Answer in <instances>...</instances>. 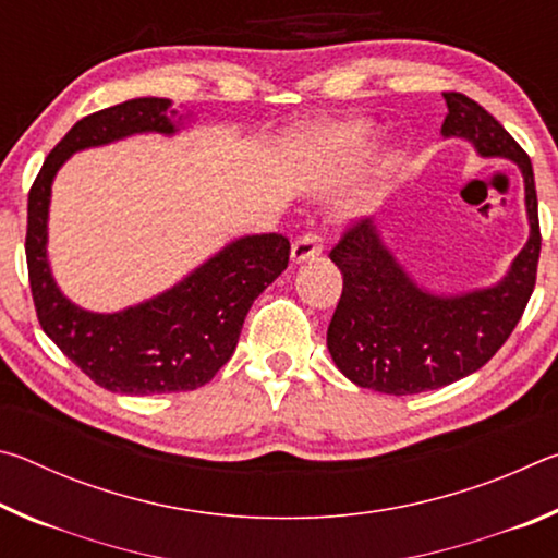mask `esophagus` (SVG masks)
<instances>
[{
    "label": "esophagus",
    "mask_w": 558,
    "mask_h": 558,
    "mask_svg": "<svg viewBox=\"0 0 558 558\" xmlns=\"http://www.w3.org/2000/svg\"><path fill=\"white\" fill-rule=\"evenodd\" d=\"M319 253H323V233L307 231V233H302L295 243H292L290 256H292V260L300 263V260L315 258V256H319Z\"/></svg>",
    "instance_id": "1"
}]
</instances>
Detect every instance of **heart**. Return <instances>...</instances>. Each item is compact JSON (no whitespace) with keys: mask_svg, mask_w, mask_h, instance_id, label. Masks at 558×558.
Segmentation results:
<instances>
[{"mask_svg":"<svg viewBox=\"0 0 558 558\" xmlns=\"http://www.w3.org/2000/svg\"><path fill=\"white\" fill-rule=\"evenodd\" d=\"M359 137H362V128H339L332 132H325L323 137H317V143L319 145H349Z\"/></svg>","mask_w":558,"mask_h":558,"instance_id":"obj_1","label":"heart"}]
</instances>
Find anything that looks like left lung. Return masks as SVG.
Here are the masks:
<instances>
[{
  "label": "left lung",
  "mask_w": 558,
  "mask_h": 558,
  "mask_svg": "<svg viewBox=\"0 0 558 558\" xmlns=\"http://www.w3.org/2000/svg\"><path fill=\"white\" fill-rule=\"evenodd\" d=\"M442 135L465 137L485 157L514 159L524 174L529 241L495 288L468 295H430L405 276L369 219L354 221L329 258L344 288L327 329L337 369L362 389L409 396L462 379L497 354L532 298L542 231L529 155L489 112L462 93H442Z\"/></svg>",
  "instance_id": "obj_1"
}]
</instances>
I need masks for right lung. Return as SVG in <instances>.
I'll list each match as a JSON object with an SVG mask.
<instances>
[{
	"mask_svg": "<svg viewBox=\"0 0 558 558\" xmlns=\"http://www.w3.org/2000/svg\"><path fill=\"white\" fill-rule=\"evenodd\" d=\"M169 100L135 98L93 112L65 132L29 189L26 266L36 317L53 344L102 389L130 396L194 391L214 379L239 344L243 319L290 260L282 233L245 235L206 260L172 290L116 315L75 307L46 263L51 182L73 153L135 132L172 135Z\"/></svg>",
	"mask_w": 558,
	"mask_h": 558,
	"instance_id": "right-lung-1",
	"label": "right lung"
}]
</instances>
